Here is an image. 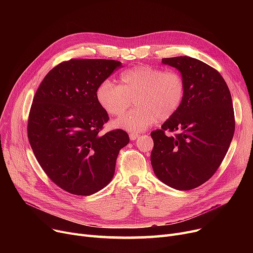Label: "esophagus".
Returning a JSON list of instances; mask_svg holds the SVG:
<instances>
[{"label":"esophagus","mask_w":253,"mask_h":253,"mask_svg":"<svg viewBox=\"0 0 253 253\" xmlns=\"http://www.w3.org/2000/svg\"><path fill=\"white\" fill-rule=\"evenodd\" d=\"M129 137H130L131 140H135V139H137L139 137V134H137V133H130Z\"/></svg>","instance_id":"34e87169"}]
</instances>
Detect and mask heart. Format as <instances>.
I'll use <instances>...</instances> for the list:
<instances>
[{
	"mask_svg": "<svg viewBox=\"0 0 253 253\" xmlns=\"http://www.w3.org/2000/svg\"><path fill=\"white\" fill-rule=\"evenodd\" d=\"M120 85L105 80L97 88L96 98L111 116L123 115L133 100L136 108L114 122V126L130 132H141L173 117L182 104L185 83L175 71L140 64L120 78Z\"/></svg>",
	"mask_w": 253,
	"mask_h": 253,
	"instance_id": "1",
	"label": "heart"
}]
</instances>
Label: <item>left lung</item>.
I'll return each instance as SVG.
<instances>
[{"label":"left lung","mask_w":253,"mask_h":253,"mask_svg":"<svg viewBox=\"0 0 253 253\" xmlns=\"http://www.w3.org/2000/svg\"><path fill=\"white\" fill-rule=\"evenodd\" d=\"M162 63L180 73L185 94L178 112L151 133V163L165 184L193 190L215 173L230 148L235 132L232 96L220 74L201 60L177 56ZM165 130L178 134L166 136Z\"/></svg>","instance_id":"8db88e82"}]
</instances>
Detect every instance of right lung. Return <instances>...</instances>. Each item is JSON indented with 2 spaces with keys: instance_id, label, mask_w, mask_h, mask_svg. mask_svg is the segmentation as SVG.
I'll return each mask as SVG.
<instances>
[{
  "instance_id": "1",
  "label": "right lung",
  "mask_w": 253,
  "mask_h": 253,
  "mask_svg": "<svg viewBox=\"0 0 253 253\" xmlns=\"http://www.w3.org/2000/svg\"><path fill=\"white\" fill-rule=\"evenodd\" d=\"M121 65L108 59L61 62L35 94L28 124L31 147L49 178L73 195L89 196L106 187L120 150L129 142L121 129L98 134L109 115L96 91Z\"/></svg>"
}]
</instances>
